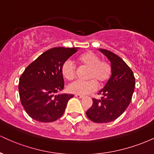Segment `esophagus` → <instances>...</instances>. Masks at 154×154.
Returning a JSON list of instances; mask_svg holds the SVG:
<instances>
[{
	"instance_id": "obj_1",
	"label": "esophagus",
	"mask_w": 154,
	"mask_h": 154,
	"mask_svg": "<svg viewBox=\"0 0 154 154\" xmlns=\"http://www.w3.org/2000/svg\"><path fill=\"white\" fill-rule=\"evenodd\" d=\"M75 97H76V98H84V96H83V95H78V94H76Z\"/></svg>"
}]
</instances>
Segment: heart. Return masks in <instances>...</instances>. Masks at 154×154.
<instances>
[{"label": "heart", "instance_id": "1", "mask_svg": "<svg viewBox=\"0 0 154 154\" xmlns=\"http://www.w3.org/2000/svg\"><path fill=\"white\" fill-rule=\"evenodd\" d=\"M78 62L82 68L88 69L86 82L75 81L67 87L68 91L78 95H87L94 92L100 86L105 85L111 75V67L109 63L100 61V58L93 52L85 53L78 58ZM61 73L65 79L72 80L76 75V69L70 60H66L61 66Z\"/></svg>", "mask_w": 154, "mask_h": 154}]
</instances>
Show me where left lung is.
I'll use <instances>...</instances> for the list:
<instances>
[{"instance_id":"left-lung-1","label":"left lung","mask_w":154,"mask_h":154,"mask_svg":"<svg viewBox=\"0 0 154 154\" xmlns=\"http://www.w3.org/2000/svg\"><path fill=\"white\" fill-rule=\"evenodd\" d=\"M99 51L110 61L111 75L98 93L101 98H93V105L86 111V115L94 122L107 123L117 119L130 105L135 79L130 67L119 56L105 49Z\"/></svg>"}]
</instances>
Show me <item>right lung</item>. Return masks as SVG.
<instances>
[{"mask_svg": "<svg viewBox=\"0 0 154 154\" xmlns=\"http://www.w3.org/2000/svg\"><path fill=\"white\" fill-rule=\"evenodd\" d=\"M79 48L49 49L31 63L19 79V93L24 110L33 119L51 122L64 113L72 94L59 93L64 82L61 66Z\"/></svg>", "mask_w": 154, "mask_h": 154, "instance_id": "1", "label": "right lung"}]
</instances>
